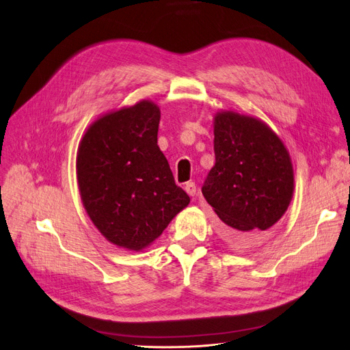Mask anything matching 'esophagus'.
<instances>
[{
    "label": "esophagus",
    "instance_id": "1",
    "mask_svg": "<svg viewBox=\"0 0 350 350\" xmlns=\"http://www.w3.org/2000/svg\"><path fill=\"white\" fill-rule=\"evenodd\" d=\"M185 191H187V194H188V196L194 197V196L197 194V185H196V183H187V185H185Z\"/></svg>",
    "mask_w": 350,
    "mask_h": 350
}]
</instances>
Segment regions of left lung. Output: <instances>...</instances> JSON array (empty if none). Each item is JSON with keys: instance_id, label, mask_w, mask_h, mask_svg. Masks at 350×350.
Masks as SVG:
<instances>
[{"instance_id": "8db88e82", "label": "left lung", "mask_w": 350, "mask_h": 350, "mask_svg": "<svg viewBox=\"0 0 350 350\" xmlns=\"http://www.w3.org/2000/svg\"><path fill=\"white\" fill-rule=\"evenodd\" d=\"M215 157L201 188L234 247L270 237L293 196V167L284 144L267 124L232 111L215 116Z\"/></svg>"}]
</instances>
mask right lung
<instances>
[{
    "label": "right lung",
    "instance_id": "right-lung-1",
    "mask_svg": "<svg viewBox=\"0 0 350 350\" xmlns=\"http://www.w3.org/2000/svg\"><path fill=\"white\" fill-rule=\"evenodd\" d=\"M159 121L157 105L142 100L100 116L80 142L76 167L83 206L116 247H149L189 203L157 146Z\"/></svg>",
    "mask_w": 350,
    "mask_h": 350
}]
</instances>
